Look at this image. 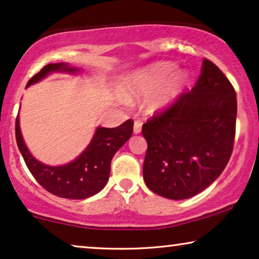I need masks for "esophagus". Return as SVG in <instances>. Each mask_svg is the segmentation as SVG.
I'll use <instances>...</instances> for the list:
<instances>
[{"label": "esophagus", "instance_id": "34e87169", "mask_svg": "<svg viewBox=\"0 0 259 259\" xmlns=\"http://www.w3.org/2000/svg\"><path fill=\"white\" fill-rule=\"evenodd\" d=\"M141 125H143V122H141L140 120H137V121H134V127H133L134 134H139L141 132Z\"/></svg>", "mask_w": 259, "mask_h": 259}]
</instances>
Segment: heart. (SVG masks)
<instances>
[{
    "instance_id": "b5f03b06",
    "label": "heart",
    "mask_w": 259,
    "mask_h": 259,
    "mask_svg": "<svg viewBox=\"0 0 259 259\" xmlns=\"http://www.w3.org/2000/svg\"><path fill=\"white\" fill-rule=\"evenodd\" d=\"M175 70V63L161 61L138 70L123 87L125 98L132 100L154 94L148 101V109L153 113L165 111L183 94L190 81L186 70Z\"/></svg>"
}]
</instances>
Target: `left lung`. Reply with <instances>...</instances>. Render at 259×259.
<instances>
[{"label":"left lung","mask_w":259,"mask_h":259,"mask_svg":"<svg viewBox=\"0 0 259 259\" xmlns=\"http://www.w3.org/2000/svg\"><path fill=\"white\" fill-rule=\"evenodd\" d=\"M236 116L232 84L205 59L192 91L143 125L147 141L143 175L148 189L182 200L210 186L231 157Z\"/></svg>","instance_id":"1"}]
</instances>
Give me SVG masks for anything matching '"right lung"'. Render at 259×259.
<instances>
[{"label": "right lung", "mask_w": 259, "mask_h": 259, "mask_svg": "<svg viewBox=\"0 0 259 259\" xmlns=\"http://www.w3.org/2000/svg\"><path fill=\"white\" fill-rule=\"evenodd\" d=\"M53 73L77 75L82 73V68L70 66L68 62L49 63L28 81L27 88ZM15 131L17 146L27 167L42 187L61 198L86 199L106 186L111 173L112 158L132 136L133 122L127 120L114 128L98 126L87 147L74 160L58 166L44 164L30 153L21 132L19 115Z\"/></svg>", "instance_id": "1"}]
</instances>
